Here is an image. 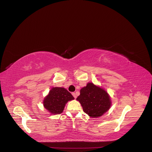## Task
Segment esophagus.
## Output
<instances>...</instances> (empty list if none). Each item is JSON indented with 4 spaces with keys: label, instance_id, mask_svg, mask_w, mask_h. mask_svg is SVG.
I'll use <instances>...</instances> for the list:
<instances>
[{
    "label": "esophagus",
    "instance_id": "esophagus-1",
    "mask_svg": "<svg viewBox=\"0 0 152 152\" xmlns=\"http://www.w3.org/2000/svg\"><path fill=\"white\" fill-rule=\"evenodd\" d=\"M72 95H73V96H74V98L75 99H76L77 98V95H76V94L75 93H72Z\"/></svg>",
    "mask_w": 152,
    "mask_h": 152
}]
</instances>
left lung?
<instances>
[{
  "label": "left lung",
  "mask_w": 152,
  "mask_h": 152,
  "mask_svg": "<svg viewBox=\"0 0 152 152\" xmlns=\"http://www.w3.org/2000/svg\"><path fill=\"white\" fill-rule=\"evenodd\" d=\"M77 98L82 106L83 111L93 118L101 117L111 106V97L102 87L88 82L80 89Z\"/></svg>",
  "instance_id": "obj_1"
}]
</instances>
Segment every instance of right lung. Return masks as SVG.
<instances>
[{"mask_svg": "<svg viewBox=\"0 0 152 152\" xmlns=\"http://www.w3.org/2000/svg\"><path fill=\"white\" fill-rule=\"evenodd\" d=\"M74 97L64 87H52L43 99V106L51 114L63 113L66 104Z\"/></svg>", "mask_w": 152, "mask_h": 152, "instance_id": "add662e5", "label": "right lung"}]
</instances>
